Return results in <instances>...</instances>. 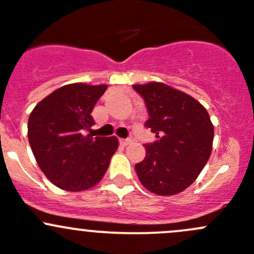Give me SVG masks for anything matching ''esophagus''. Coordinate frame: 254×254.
<instances>
[{
    "label": "esophagus",
    "mask_w": 254,
    "mask_h": 254,
    "mask_svg": "<svg viewBox=\"0 0 254 254\" xmlns=\"http://www.w3.org/2000/svg\"><path fill=\"white\" fill-rule=\"evenodd\" d=\"M132 142L131 139H120V145L122 146H127Z\"/></svg>",
    "instance_id": "esophagus-1"
}]
</instances>
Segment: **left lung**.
Instances as JSON below:
<instances>
[{"instance_id":"1","label":"left lung","mask_w":254,"mask_h":254,"mask_svg":"<svg viewBox=\"0 0 254 254\" xmlns=\"http://www.w3.org/2000/svg\"><path fill=\"white\" fill-rule=\"evenodd\" d=\"M142 96L150 118L146 127L158 140L145 145L146 157L135 165L147 190L176 195L188 188L211 155L214 125L195 98L162 82L132 86Z\"/></svg>"}]
</instances>
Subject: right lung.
Instances as JSON below:
<instances>
[{
  "label": "right lung",
  "mask_w": 254,
  "mask_h": 254,
  "mask_svg": "<svg viewBox=\"0 0 254 254\" xmlns=\"http://www.w3.org/2000/svg\"><path fill=\"white\" fill-rule=\"evenodd\" d=\"M107 88V84H66L30 113L28 140L38 166L64 190L82 191L98 184L118 150L115 136L84 134L94 124L91 113Z\"/></svg>",
  "instance_id": "right-lung-1"
}]
</instances>
